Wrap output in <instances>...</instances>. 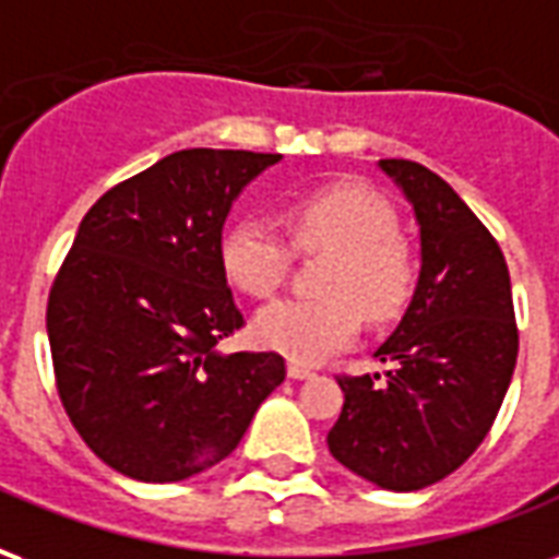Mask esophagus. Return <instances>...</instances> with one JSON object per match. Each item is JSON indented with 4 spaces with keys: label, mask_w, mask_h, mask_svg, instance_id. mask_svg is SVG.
I'll list each match as a JSON object with an SVG mask.
<instances>
[{
    "label": "esophagus",
    "mask_w": 559,
    "mask_h": 559,
    "mask_svg": "<svg viewBox=\"0 0 559 559\" xmlns=\"http://www.w3.org/2000/svg\"><path fill=\"white\" fill-rule=\"evenodd\" d=\"M287 374H290L293 380H308V377H314V371L302 362H290L287 365Z\"/></svg>",
    "instance_id": "34e87169"
}]
</instances>
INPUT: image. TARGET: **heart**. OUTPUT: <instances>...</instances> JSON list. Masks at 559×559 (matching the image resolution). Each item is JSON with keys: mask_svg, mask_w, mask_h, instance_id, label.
<instances>
[{"mask_svg": "<svg viewBox=\"0 0 559 559\" xmlns=\"http://www.w3.org/2000/svg\"><path fill=\"white\" fill-rule=\"evenodd\" d=\"M293 242L329 251L314 299H278L254 317V338L296 362H320L350 347L362 320L386 323L416 290V251L401 236L386 197L362 182H332L284 209ZM221 269L236 290L269 296L287 278L290 245L260 215L236 218L221 236Z\"/></svg>", "mask_w": 559, "mask_h": 559, "instance_id": "heart-1", "label": "heart"}]
</instances>
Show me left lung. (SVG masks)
Instances as JSON below:
<instances>
[{
    "mask_svg": "<svg viewBox=\"0 0 559 559\" xmlns=\"http://www.w3.org/2000/svg\"><path fill=\"white\" fill-rule=\"evenodd\" d=\"M416 212L421 269L399 329L377 347L386 377H338L344 407L329 452L389 491H419L467 461L512 383L518 326L500 245L452 185L383 158Z\"/></svg>",
    "mask_w": 559,
    "mask_h": 559,
    "instance_id": "left-lung-1",
    "label": "left lung"
}]
</instances>
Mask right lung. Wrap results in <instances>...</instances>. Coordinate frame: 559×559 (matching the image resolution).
Here are the masks:
<instances>
[{"label":"right lung","instance_id":"right-lung-1","mask_svg":"<svg viewBox=\"0 0 559 559\" xmlns=\"http://www.w3.org/2000/svg\"><path fill=\"white\" fill-rule=\"evenodd\" d=\"M281 155L182 148L110 188L80 221L47 302L68 419L140 481H182L239 445L284 383L278 353H224L242 329L221 230L242 188Z\"/></svg>","mask_w":559,"mask_h":559}]
</instances>
